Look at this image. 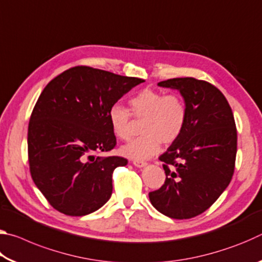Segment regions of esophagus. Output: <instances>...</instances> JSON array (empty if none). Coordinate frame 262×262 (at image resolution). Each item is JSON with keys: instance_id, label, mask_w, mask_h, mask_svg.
<instances>
[{"instance_id": "obj_1", "label": "esophagus", "mask_w": 262, "mask_h": 262, "mask_svg": "<svg viewBox=\"0 0 262 262\" xmlns=\"http://www.w3.org/2000/svg\"><path fill=\"white\" fill-rule=\"evenodd\" d=\"M133 164H134L136 167H143V166L147 165V163L139 161V159H135V161H133Z\"/></svg>"}]
</instances>
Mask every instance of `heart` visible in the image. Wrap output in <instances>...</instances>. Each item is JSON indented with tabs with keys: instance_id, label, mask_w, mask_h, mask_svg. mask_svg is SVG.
I'll return each mask as SVG.
<instances>
[{
	"instance_id": "b5f03b06",
	"label": "heart",
	"mask_w": 262,
	"mask_h": 262,
	"mask_svg": "<svg viewBox=\"0 0 262 262\" xmlns=\"http://www.w3.org/2000/svg\"><path fill=\"white\" fill-rule=\"evenodd\" d=\"M132 114L137 120H143L141 133L143 135L121 148L127 157L148 159L156 155L164 144H171L179 139L187 122L188 108L180 95H164L161 91L145 89L129 100ZM132 114L125 106L114 104L108 111L111 128L118 139L129 141L134 136Z\"/></svg>"
}]
</instances>
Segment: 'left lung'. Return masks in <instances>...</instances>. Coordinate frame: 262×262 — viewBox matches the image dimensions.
Wrapping results in <instances>:
<instances>
[{
	"mask_svg": "<svg viewBox=\"0 0 262 262\" xmlns=\"http://www.w3.org/2000/svg\"><path fill=\"white\" fill-rule=\"evenodd\" d=\"M158 85L180 91L188 117L183 134L159 156L166 179L149 199L163 215L192 219L206 211L232 179L237 154L233 113L224 95L209 82L181 77Z\"/></svg>",
	"mask_w": 262,
	"mask_h": 262,
	"instance_id": "obj_1",
	"label": "left lung"
}]
</instances>
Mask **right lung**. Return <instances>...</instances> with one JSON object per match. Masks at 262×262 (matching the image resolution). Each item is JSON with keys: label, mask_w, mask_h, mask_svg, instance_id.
I'll list each match as a JSON object with an SVG mask.
<instances>
[{"label": "right lung", "mask_w": 262, "mask_h": 262, "mask_svg": "<svg viewBox=\"0 0 262 262\" xmlns=\"http://www.w3.org/2000/svg\"><path fill=\"white\" fill-rule=\"evenodd\" d=\"M143 82L77 66L43 89L29 122V165L35 186L54 209L84 216L110 200L113 171L128 161L95 154L117 145L108 111Z\"/></svg>", "instance_id": "right-lung-1"}]
</instances>
